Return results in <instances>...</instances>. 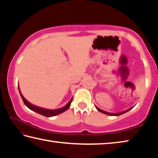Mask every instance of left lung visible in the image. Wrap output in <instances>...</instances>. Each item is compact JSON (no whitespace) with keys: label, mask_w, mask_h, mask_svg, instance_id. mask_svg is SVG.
<instances>
[{"label":"left lung","mask_w":158,"mask_h":158,"mask_svg":"<svg viewBox=\"0 0 158 158\" xmlns=\"http://www.w3.org/2000/svg\"><path fill=\"white\" fill-rule=\"evenodd\" d=\"M96 109H97L99 112L103 113V114H107V115H110V116H119V115H121V114H124V113H126V112H127L129 111V110H130V109H129V110H126V111H123V112H122L117 113V114H113V113H110V112H106V111H103V110L99 109V108H98V107H96Z\"/></svg>","instance_id":"1"}]
</instances>
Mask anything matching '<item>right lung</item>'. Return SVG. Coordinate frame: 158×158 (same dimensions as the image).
Instances as JSON below:
<instances>
[{
  "label": "right lung",
  "instance_id": "add662e5",
  "mask_svg": "<svg viewBox=\"0 0 158 158\" xmlns=\"http://www.w3.org/2000/svg\"><path fill=\"white\" fill-rule=\"evenodd\" d=\"M19 93H20V95L22 98V100H23L24 104L26 105V106L28 107L29 109H30L32 111H35L38 114H41L43 116H45V117H53V116H56L59 114H61V113H62L64 112H65L66 110H67L69 107L71 106V103L72 102V100H73V98H72L70 101L69 102V103L66 104V106H65L64 107H63L62 108H60V109H58V110H47V109H44V108H41V107H40L38 106H34V105L31 104L30 103H29L28 101L26 100V98H25L23 95H22V94L20 91V89H19Z\"/></svg>",
  "mask_w": 158,
  "mask_h": 158
}]
</instances>
